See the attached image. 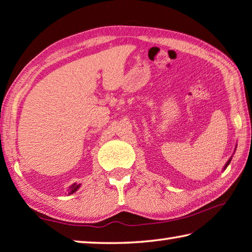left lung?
I'll return each instance as SVG.
<instances>
[{"label":"left lung","instance_id":"8db88e82","mask_svg":"<svg viewBox=\"0 0 252 252\" xmlns=\"http://www.w3.org/2000/svg\"><path fill=\"white\" fill-rule=\"evenodd\" d=\"M231 159H232V157H231V158H230V159H229V160H227V162H226V163H225V166H224V168H223V169H225V168H226V167H227V165H229V163H230V162H231Z\"/></svg>","mask_w":252,"mask_h":252}]
</instances>
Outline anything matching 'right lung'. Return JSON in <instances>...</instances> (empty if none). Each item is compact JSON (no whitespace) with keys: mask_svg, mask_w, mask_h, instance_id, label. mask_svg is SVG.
<instances>
[{"mask_svg":"<svg viewBox=\"0 0 252 252\" xmlns=\"http://www.w3.org/2000/svg\"><path fill=\"white\" fill-rule=\"evenodd\" d=\"M79 186H81V184H76V183H75V184H73V185H71V186H69L68 190H70V191L68 193V195L75 193V191L79 189Z\"/></svg>","mask_w":252,"mask_h":252,"instance_id":"right-lung-1","label":"right lung"}]
</instances>
